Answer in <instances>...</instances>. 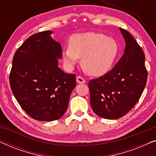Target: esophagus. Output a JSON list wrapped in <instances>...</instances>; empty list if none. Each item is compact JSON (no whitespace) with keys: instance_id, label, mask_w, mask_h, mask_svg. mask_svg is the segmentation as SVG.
<instances>
[{"instance_id":"esophagus-1","label":"esophagus","mask_w":156,"mask_h":156,"mask_svg":"<svg viewBox=\"0 0 156 156\" xmlns=\"http://www.w3.org/2000/svg\"><path fill=\"white\" fill-rule=\"evenodd\" d=\"M76 82L79 83V84H83V83L86 82V80H85L84 78H82V76H78L77 77H76Z\"/></svg>"}]
</instances>
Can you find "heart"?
I'll use <instances>...</instances> for the list:
<instances>
[{"mask_svg": "<svg viewBox=\"0 0 156 156\" xmlns=\"http://www.w3.org/2000/svg\"><path fill=\"white\" fill-rule=\"evenodd\" d=\"M119 53V44L114 38L102 33L89 32L70 38L69 48L63 51L66 66L72 68L81 58V65L89 75L99 76L112 69Z\"/></svg>", "mask_w": 156, "mask_h": 156, "instance_id": "obj_1", "label": "heart"}]
</instances>
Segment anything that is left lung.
<instances>
[{"label":"left lung","instance_id":"8db88e82","mask_svg":"<svg viewBox=\"0 0 156 156\" xmlns=\"http://www.w3.org/2000/svg\"><path fill=\"white\" fill-rule=\"evenodd\" d=\"M120 31L126 42L123 56L111 71L88 84L93 112L106 119L126 114L140 99L148 78L141 48L129 32L121 27Z\"/></svg>","mask_w":156,"mask_h":156}]
</instances>
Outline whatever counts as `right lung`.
<instances>
[{"mask_svg":"<svg viewBox=\"0 0 156 156\" xmlns=\"http://www.w3.org/2000/svg\"><path fill=\"white\" fill-rule=\"evenodd\" d=\"M52 31L35 33L15 53L10 85L18 104L32 118L52 121L65 114L76 87L74 74L58 67L62 48Z\"/></svg>","mask_w":156,"mask_h":156,"instance_id":"right-lung-1","label":"right lung"}]
</instances>
